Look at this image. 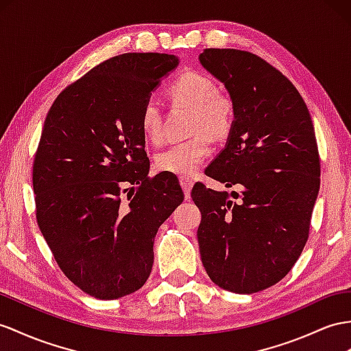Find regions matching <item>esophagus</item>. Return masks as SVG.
Segmentation results:
<instances>
[{
  "instance_id": "obj_1",
  "label": "esophagus",
  "mask_w": 351,
  "mask_h": 351,
  "mask_svg": "<svg viewBox=\"0 0 351 351\" xmlns=\"http://www.w3.org/2000/svg\"><path fill=\"white\" fill-rule=\"evenodd\" d=\"M181 185H182V190H184V194H185V199H190L191 188H193V185H194L193 179H191V178L181 176Z\"/></svg>"
}]
</instances>
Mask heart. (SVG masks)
Here are the masks:
<instances>
[{"instance_id": "heart-1", "label": "heart", "mask_w": 351, "mask_h": 351, "mask_svg": "<svg viewBox=\"0 0 351 351\" xmlns=\"http://www.w3.org/2000/svg\"><path fill=\"white\" fill-rule=\"evenodd\" d=\"M167 92L175 104L191 108L190 133L195 136L157 152L154 166L158 172L191 176L212 152L207 135L222 139L231 132L234 124V104L228 95L218 92L210 77L197 71H186L179 75ZM139 123L149 142L161 141L163 119L156 101L148 99L143 104Z\"/></svg>"}]
</instances>
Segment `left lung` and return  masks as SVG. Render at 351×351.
I'll return each mask as SVG.
<instances>
[{
  "label": "left lung",
  "instance_id": "8db88e82",
  "mask_svg": "<svg viewBox=\"0 0 351 351\" xmlns=\"http://www.w3.org/2000/svg\"><path fill=\"white\" fill-rule=\"evenodd\" d=\"M202 65L226 84L234 124L226 149L206 175L240 184L241 193L197 182V230L210 280L234 293H255L291 271L308 240L320 186V158L311 115L296 87L254 53L204 49Z\"/></svg>",
  "mask_w": 351,
  "mask_h": 351
}]
</instances>
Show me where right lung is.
I'll return each mask as SVG.
<instances>
[{
  "mask_svg": "<svg viewBox=\"0 0 351 351\" xmlns=\"http://www.w3.org/2000/svg\"><path fill=\"white\" fill-rule=\"evenodd\" d=\"M176 66L165 53L106 59L62 90L44 121L32 167L38 227L64 274L97 300L141 289L157 231L184 200L175 176H148L139 123Z\"/></svg>",
  "mask_w": 351,
  "mask_h": 351,
  "instance_id": "obj_1",
  "label": "right lung"
}]
</instances>
